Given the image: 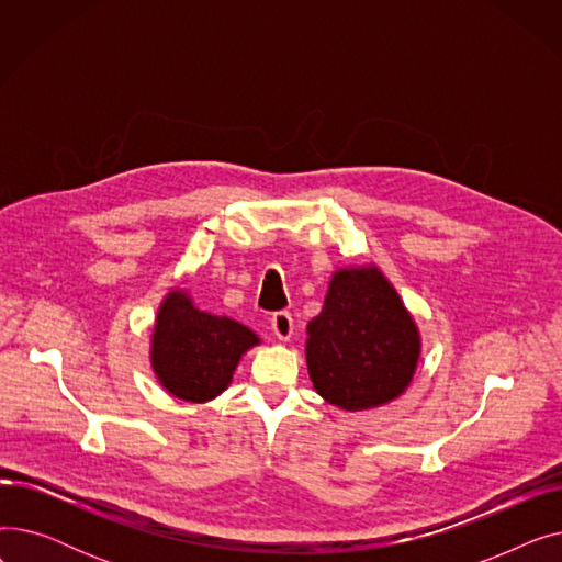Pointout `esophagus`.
Masks as SVG:
<instances>
[{
	"instance_id": "esophagus-1",
	"label": "esophagus",
	"mask_w": 562,
	"mask_h": 562,
	"mask_svg": "<svg viewBox=\"0 0 562 562\" xmlns=\"http://www.w3.org/2000/svg\"><path fill=\"white\" fill-rule=\"evenodd\" d=\"M271 330L280 341H289L293 335V318L289 312H276L271 318Z\"/></svg>"
}]
</instances>
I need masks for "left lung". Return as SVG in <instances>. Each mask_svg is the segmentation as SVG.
I'll use <instances>...</instances> for the list:
<instances>
[{
    "mask_svg": "<svg viewBox=\"0 0 562 562\" xmlns=\"http://www.w3.org/2000/svg\"><path fill=\"white\" fill-rule=\"evenodd\" d=\"M419 330L375 266L335 273L307 326L314 390L341 409H369L405 392L419 360Z\"/></svg>",
    "mask_w": 562,
    "mask_h": 562,
    "instance_id": "1",
    "label": "left lung"
}]
</instances>
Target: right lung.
Returning <instances> with one entry per match:
<instances>
[{"mask_svg":"<svg viewBox=\"0 0 562 562\" xmlns=\"http://www.w3.org/2000/svg\"><path fill=\"white\" fill-rule=\"evenodd\" d=\"M257 335L227 316L193 307L184 291H170L159 307L153 335V369L177 398L204 403L216 398L232 380Z\"/></svg>","mask_w":562,"mask_h":562,"instance_id":"add662e5","label":"right lung"}]
</instances>
